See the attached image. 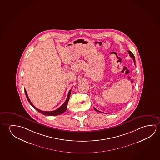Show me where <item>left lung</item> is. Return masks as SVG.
Segmentation results:
<instances>
[{"label": "left lung", "mask_w": 160, "mask_h": 160, "mask_svg": "<svg viewBox=\"0 0 160 160\" xmlns=\"http://www.w3.org/2000/svg\"><path fill=\"white\" fill-rule=\"evenodd\" d=\"M128 54L130 55V56L131 58H132L133 60V62H134V64L135 65V56H134V55L132 54V52H131V51H129V50L128 51ZM94 108V110H95L96 111H98V112H102L101 111L98 110L95 108Z\"/></svg>", "instance_id": "1"}]
</instances>
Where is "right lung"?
Returning a JSON list of instances; mask_svg holds the SVG:
<instances>
[{
	"mask_svg": "<svg viewBox=\"0 0 160 160\" xmlns=\"http://www.w3.org/2000/svg\"><path fill=\"white\" fill-rule=\"evenodd\" d=\"M24 90L25 95H26V97H27V98L29 102V103H30V105H31L32 107H34L35 110H37L38 112H39L40 113H42V115L47 116L59 115H60V114H62V113L65 112V111L67 110V108H68V103L69 98H70V94H71V90H70V91H69V93H68V96H67V100H66V101H65V102H64L60 108H58V109L52 111H45L40 110H39L38 108H37L36 107H35V106L33 105V104L31 102L29 98V97L28 96L27 91L25 90V89H24Z\"/></svg>",
	"mask_w": 160,
	"mask_h": 160,
	"instance_id": "add662e5",
	"label": "right lung"
}]
</instances>
